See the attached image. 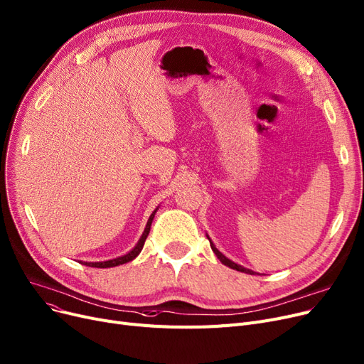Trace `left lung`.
<instances>
[{
	"label": "left lung",
	"instance_id": "8db88e82",
	"mask_svg": "<svg viewBox=\"0 0 364 364\" xmlns=\"http://www.w3.org/2000/svg\"><path fill=\"white\" fill-rule=\"evenodd\" d=\"M209 239V237H208ZM209 243H211V247H213V251H214V254L217 255V258L224 264V265H227V267H230V269H233V270H237V272H242V273H246V274H258V273H255V272H252V270H250V269H245V267H242V265H239V264H236V262H233L232 259H228L227 257H224L217 247H215V245L211 242V239H209Z\"/></svg>",
	"mask_w": 364,
	"mask_h": 364
}]
</instances>
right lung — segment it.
Listing matches in <instances>:
<instances>
[{
	"label": "right lung",
	"instance_id": "obj_1",
	"mask_svg": "<svg viewBox=\"0 0 364 364\" xmlns=\"http://www.w3.org/2000/svg\"><path fill=\"white\" fill-rule=\"evenodd\" d=\"M156 211H158V208H156L155 211L151 213V215L149 217L147 224H146V228H144V232H143L140 240L137 242V245L134 246L128 254H125V255H122V257H118V258H113V259H107V261H99V262H82V261H81V264L88 265V267H95V269H109V267H117V265H121V264H125V262L132 261L134 258H136V257L141 252V250H143L144 242H146V239H147V236H149V232H150L151 221H153V218H155Z\"/></svg>",
	"mask_w": 364,
	"mask_h": 364
}]
</instances>
